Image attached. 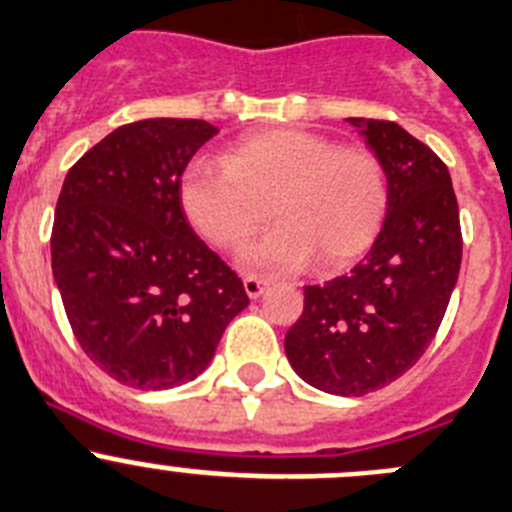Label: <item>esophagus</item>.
Listing matches in <instances>:
<instances>
[{
	"label": "esophagus",
	"mask_w": 512,
	"mask_h": 512,
	"mask_svg": "<svg viewBox=\"0 0 512 512\" xmlns=\"http://www.w3.org/2000/svg\"><path fill=\"white\" fill-rule=\"evenodd\" d=\"M267 288V280L265 278H257V275H247L245 278V293L250 298H260Z\"/></svg>",
	"instance_id": "obj_1"
}]
</instances>
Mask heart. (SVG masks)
Returning <instances> with one entry per match:
<instances>
[{
  "instance_id": "b5f03b06",
  "label": "heart",
  "mask_w": 512,
  "mask_h": 512,
  "mask_svg": "<svg viewBox=\"0 0 512 512\" xmlns=\"http://www.w3.org/2000/svg\"><path fill=\"white\" fill-rule=\"evenodd\" d=\"M181 207L204 240L237 250L267 222L278 227L245 252L250 267L293 272L318 257L343 270L379 237L389 181L379 156L338 148L318 133L278 128L240 138L222 164H194L181 181Z\"/></svg>"
}]
</instances>
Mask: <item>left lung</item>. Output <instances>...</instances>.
Instances as JSON below:
<instances>
[{"instance_id":"obj_1","label":"left lung","mask_w":512,"mask_h":512,"mask_svg":"<svg viewBox=\"0 0 512 512\" xmlns=\"http://www.w3.org/2000/svg\"><path fill=\"white\" fill-rule=\"evenodd\" d=\"M389 181L384 227L364 262L326 285H305L285 336L290 366L315 389L364 396L417 364L450 305L462 232L450 171L399 123L348 118Z\"/></svg>"}]
</instances>
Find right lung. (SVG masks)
Masks as SVG:
<instances>
[{
	"label": "right lung",
	"mask_w": 512,
	"mask_h": 512,
	"mask_svg": "<svg viewBox=\"0 0 512 512\" xmlns=\"http://www.w3.org/2000/svg\"><path fill=\"white\" fill-rule=\"evenodd\" d=\"M217 133L197 118H146L68 171L52 224V275L85 356L121 384L197 379L247 308L242 280L191 229L181 174Z\"/></svg>",
	"instance_id": "obj_1"
}]
</instances>
